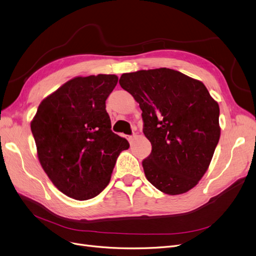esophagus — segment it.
Here are the masks:
<instances>
[{
    "instance_id": "esophagus-1",
    "label": "esophagus",
    "mask_w": 256,
    "mask_h": 256,
    "mask_svg": "<svg viewBox=\"0 0 256 256\" xmlns=\"http://www.w3.org/2000/svg\"><path fill=\"white\" fill-rule=\"evenodd\" d=\"M128 138V142L132 144H133V140H134V136H128L126 137Z\"/></svg>"
}]
</instances>
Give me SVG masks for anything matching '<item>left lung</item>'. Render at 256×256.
I'll return each mask as SVG.
<instances>
[{"instance_id": "8db88e82", "label": "left lung", "mask_w": 256, "mask_h": 256, "mask_svg": "<svg viewBox=\"0 0 256 256\" xmlns=\"http://www.w3.org/2000/svg\"><path fill=\"white\" fill-rule=\"evenodd\" d=\"M119 83L139 103L152 152L148 180L168 195L188 192L210 166L220 137V106L200 81L171 68L123 74Z\"/></svg>"}]
</instances>
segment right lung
Wrapping results in <instances>:
<instances>
[{"label": "right lung", "mask_w": 256, "mask_h": 256, "mask_svg": "<svg viewBox=\"0 0 256 256\" xmlns=\"http://www.w3.org/2000/svg\"><path fill=\"white\" fill-rule=\"evenodd\" d=\"M117 82L116 74L76 77L40 103L30 123L44 172L74 200L100 194L119 154L130 146L112 132L106 110Z\"/></svg>", "instance_id": "1"}]
</instances>
